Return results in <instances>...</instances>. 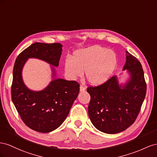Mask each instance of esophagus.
Instances as JSON below:
<instances>
[{
  "label": "esophagus",
  "mask_w": 157,
  "mask_h": 157,
  "mask_svg": "<svg viewBox=\"0 0 157 157\" xmlns=\"http://www.w3.org/2000/svg\"><path fill=\"white\" fill-rule=\"evenodd\" d=\"M86 87H85V86H83V85H81V86H80V91H84L85 90H86Z\"/></svg>",
  "instance_id": "34e87169"
}]
</instances>
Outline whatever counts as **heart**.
I'll use <instances>...</instances> for the list:
<instances>
[{"label": "heart", "mask_w": 157, "mask_h": 157, "mask_svg": "<svg viewBox=\"0 0 157 157\" xmlns=\"http://www.w3.org/2000/svg\"><path fill=\"white\" fill-rule=\"evenodd\" d=\"M118 57L110 49L101 46H93L75 51L71 59H67L64 69L71 79L82 77L86 71L89 83L98 86L106 82L117 66Z\"/></svg>", "instance_id": "b5f03b06"}]
</instances>
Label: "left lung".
<instances>
[{"label":"left lung","mask_w":157,"mask_h":157,"mask_svg":"<svg viewBox=\"0 0 157 157\" xmlns=\"http://www.w3.org/2000/svg\"><path fill=\"white\" fill-rule=\"evenodd\" d=\"M123 70L131 78L119 86L115 76L97 86H90L87 91L91 96L88 113L97 129L106 133L124 131L135 122L145 99L147 84L140 62L128 52Z\"/></svg>","instance_id":"left-lung-1"}]
</instances>
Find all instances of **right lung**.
I'll use <instances>...</instances> for the list:
<instances>
[{
	"instance_id": "1",
	"label": "right lung",
	"mask_w": 157,
	"mask_h": 157,
	"mask_svg": "<svg viewBox=\"0 0 157 157\" xmlns=\"http://www.w3.org/2000/svg\"><path fill=\"white\" fill-rule=\"evenodd\" d=\"M60 43H35L17 56L13 70L12 100L21 119L33 130L48 133L59 128L68 116L79 92L76 81L55 79L41 91H32L25 87L21 70L29 58H37L58 66L62 54ZM54 77L55 70L53 68Z\"/></svg>"
}]
</instances>
